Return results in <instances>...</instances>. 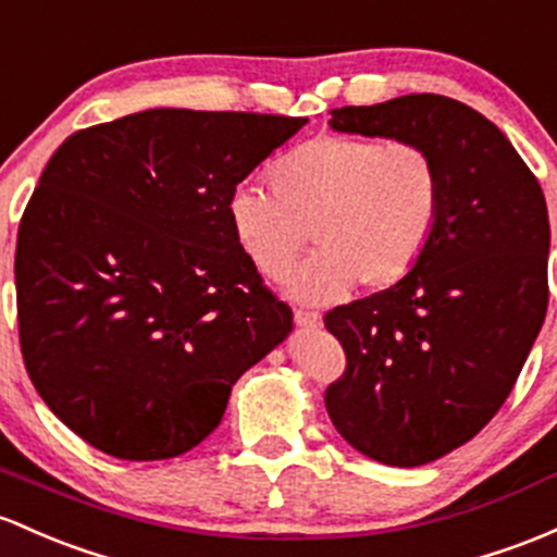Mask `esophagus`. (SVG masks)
<instances>
[{
    "instance_id": "34e87169",
    "label": "esophagus",
    "mask_w": 557,
    "mask_h": 557,
    "mask_svg": "<svg viewBox=\"0 0 557 557\" xmlns=\"http://www.w3.org/2000/svg\"><path fill=\"white\" fill-rule=\"evenodd\" d=\"M295 324L302 326V329H319L321 326V315L315 313V310L297 308L295 310Z\"/></svg>"
}]
</instances>
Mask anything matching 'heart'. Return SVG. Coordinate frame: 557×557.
<instances>
[{
	"mask_svg": "<svg viewBox=\"0 0 557 557\" xmlns=\"http://www.w3.org/2000/svg\"><path fill=\"white\" fill-rule=\"evenodd\" d=\"M271 190L238 185L228 223L255 271L284 281L308 247L319 252L292 278L305 302H339L358 281L391 289L433 244L441 175L411 140L319 135L292 148L268 172Z\"/></svg>",
	"mask_w": 557,
	"mask_h": 557,
	"instance_id": "1",
	"label": "heart"
}]
</instances>
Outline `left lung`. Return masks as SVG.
Wrapping results in <instances>:
<instances>
[{"label":"left lung","instance_id":"left-lung-1","mask_svg":"<svg viewBox=\"0 0 557 557\" xmlns=\"http://www.w3.org/2000/svg\"><path fill=\"white\" fill-rule=\"evenodd\" d=\"M329 127L411 140L438 166L420 265L324 315L348 356L326 387L329 420L376 462L417 468L475 438L516 385L547 313V205L499 127L444 95L345 106Z\"/></svg>","mask_w":557,"mask_h":557}]
</instances>
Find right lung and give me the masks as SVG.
<instances>
[{
	"label": "right lung",
	"mask_w": 557,
	"mask_h": 557,
	"mask_svg": "<svg viewBox=\"0 0 557 557\" xmlns=\"http://www.w3.org/2000/svg\"><path fill=\"white\" fill-rule=\"evenodd\" d=\"M308 119L151 109L65 137L23 212L17 332L65 428L129 462L218 428L292 332L228 223L236 185Z\"/></svg>",
	"instance_id": "right-lung-1"
}]
</instances>
